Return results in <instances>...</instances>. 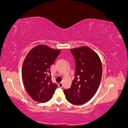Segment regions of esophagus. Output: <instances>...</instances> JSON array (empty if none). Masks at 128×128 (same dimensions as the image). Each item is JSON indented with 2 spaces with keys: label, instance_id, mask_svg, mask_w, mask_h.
Segmentation results:
<instances>
[{
  "label": "esophagus",
  "instance_id": "obj_1",
  "mask_svg": "<svg viewBox=\"0 0 128 128\" xmlns=\"http://www.w3.org/2000/svg\"><path fill=\"white\" fill-rule=\"evenodd\" d=\"M58 86H59V87L60 88H62V86H63V84H62V82L59 83V84H58Z\"/></svg>",
  "mask_w": 128,
  "mask_h": 128
}]
</instances>
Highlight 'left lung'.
I'll use <instances>...</instances> for the list:
<instances>
[{
	"label": "left lung",
	"mask_w": 128,
	"mask_h": 128,
	"mask_svg": "<svg viewBox=\"0 0 128 128\" xmlns=\"http://www.w3.org/2000/svg\"><path fill=\"white\" fill-rule=\"evenodd\" d=\"M70 51L75 59V76L70 88L64 91L69 102L79 105L89 101L97 91L102 77V64L97 53L88 46Z\"/></svg>",
	"instance_id": "left-lung-1"
}]
</instances>
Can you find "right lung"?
I'll return each instance as SVG.
<instances>
[{
  "label": "right lung",
  "mask_w": 128,
  "mask_h": 128,
  "mask_svg": "<svg viewBox=\"0 0 128 128\" xmlns=\"http://www.w3.org/2000/svg\"><path fill=\"white\" fill-rule=\"evenodd\" d=\"M60 51L38 45L27 54L22 69L23 82L30 97L36 102H47L54 94L58 86L52 81L50 68Z\"/></svg>",
  "instance_id": "obj_1"
}]
</instances>
